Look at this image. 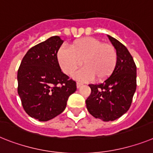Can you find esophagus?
<instances>
[{
    "mask_svg": "<svg viewBox=\"0 0 153 153\" xmlns=\"http://www.w3.org/2000/svg\"><path fill=\"white\" fill-rule=\"evenodd\" d=\"M82 85V83H81V82H77V88H80L81 86Z\"/></svg>",
    "mask_w": 153,
    "mask_h": 153,
    "instance_id": "obj_1",
    "label": "esophagus"
}]
</instances>
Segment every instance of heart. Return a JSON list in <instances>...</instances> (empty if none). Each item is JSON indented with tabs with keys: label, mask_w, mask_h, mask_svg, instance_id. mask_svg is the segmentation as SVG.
Returning <instances> with one entry per match:
<instances>
[{
	"label": "heart",
	"mask_w": 153,
	"mask_h": 153,
	"mask_svg": "<svg viewBox=\"0 0 153 153\" xmlns=\"http://www.w3.org/2000/svg\"><path fill=\"white\" fill-rule=\"evenodd\" d=\"M70 48L71 51L64 47L59 49L57 61L63 71L68 75L82 64L84 68L74 74L79 80L88 82L94 78L106 80L116 68L117 53L113 45L93 37H82L74 40Z\"/></svg>",
	"instance_id": "1"
}]
</instances>
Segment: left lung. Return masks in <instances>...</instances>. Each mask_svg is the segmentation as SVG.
<instances>
[{
  "instance_id": "8db88e82",
  "label": "left lung",
  "mask_w": 153,
  "mask_h": 153,
  "mask_svg": "<svg viewBox=\"0 0 153 153\" xmlns=\"http://www.w3.org/2000/svg\"><path fill=\"white\" fill-rule=\"evenodd\" d=\"M109 39L117 53L112 75L99 84L88 85L91 94L85 100L91 115L103 121L114 120L129 110L136 90V65L126 47L114 37Z\"/></svg>"
}]
</instances>
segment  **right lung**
<instances>
[{"mask_svg":"<svg viewBox=\"0 0 153 153\" xmlns=\"http://www.w3.org/2000/svg\"><path fill=\"white\" fill-rule=\"evenodd\" d=\"M64 41L57 36L28 51L18 70V93L25 112L47 121L65 110L77 89L76 82L63 73L57 53Z\"/></svg>","mask_w":153,"mask_h":153,"instance_id":"1","label":"right lung"}]
</instances>
